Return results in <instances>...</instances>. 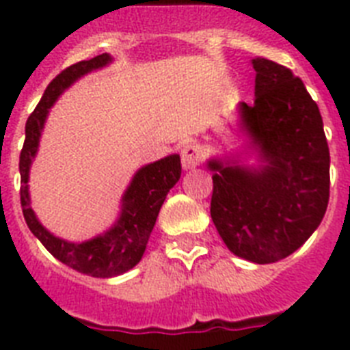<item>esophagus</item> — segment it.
<instances>
[{
    "label": "esophagus",
    "instance_id": "34e87169",
    "mask_svg": "<svg viewBox=\"0 0 350 350\" xmlns=\"http://www.w3.org/2000/svg\"><path fill=\"white\" fill-rule=\"evenodd\" d=\"M180 156H181V165H183V169L191 170L202 163L203 150L198 143H185V145L181 147Z\"/></svg>",
    "mask_w": 350,
    "mask_h": 350
}]
</instances>
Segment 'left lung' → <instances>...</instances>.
Returning <instances> with one entry per match:
<instances>
[{"mask_svg":"<svg viewBox=\"0 0 350 350\" xmlns=\"http://www.w3.org/2000/svg\"><path fill=\"white\" fill-rule=\"evenodd\" d=\"M254 103H239V125L260 165L208 159L211 216L239 258L274 263L298 250L325 216L331 156L323 120L304 81L283 65L256 57Z\"/></svg>","mask_w":350,"mask_h":350,"instance_id":"obj_1","label":"left lung"}]
</instances>
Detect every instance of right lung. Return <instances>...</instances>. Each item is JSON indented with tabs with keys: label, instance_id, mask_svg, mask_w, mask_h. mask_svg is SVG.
Segmentation results:
<instances>
[{
	"label": "right lung",
	"instance_id": "1",
	"mask_svg": "<svg viewBox=\"0 0 350 350\" xmlns=\"http://www.w3.org/2000/svg\"><path fill=\"white\" fill-rule=\"evenodd\" d=\"M111 62L112 57L109 54H100L87 62L74 63L52 79L34 112L27 120L25 143L19 154V174H21L19 194H21L25 221L29 225L30 232L45 245V249L56 260L74 271L94 278L120 276L139 263L143 252L147 249L150 232L156 225L159 208L181 176V161L178 154H170L167 158L142 167L134 174L131 185L126 187L125 194L121 198V213L116 224L107 232L98 234L96 238L81 243H72L67 239L57 238L36 218L34 211L30 207L29 172L32 159L40 147L41 131L49 116V109L56 103L63 90L68 89L76 79L105 67Z\"/></svg>",
	"mask_w": 350,
	"mask_h": 350
}]
</instances>
